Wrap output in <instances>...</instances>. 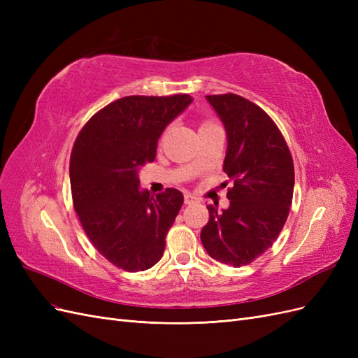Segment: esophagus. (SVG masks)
Segmentation results:
<instances>
[{
  "label": "esophagus",
  "instance_id": "esophagus-1",
  "mask_svg": "<svg viewBox=\"0 0 358 358\" xmlns=\"http://www.w3.org/2000/svg\"><path fill=\"white\" fill-rule=\"evenodd\" d=\"M183 201H185V204H191V203L196 201V197L191 196L189 192H187V194H185V197H183Z\"/></svg>",
  "mask_w": 358,
  "mask_h": 358
}]
</instances>
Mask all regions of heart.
Returning <instances> with one entry per match:
<instances>
[{"label":"heart","instance_id":"b5f03b06","mask_svg":"<svg viewBox=\"0 0 358 358\" xmlns=\"http://www.w3.org/2000/svg\"><path fill=\"white\" fill-rule=\"evenodd\" d=\"M208 125H210V124H203V125H201V128H203V127H208Z\"/></svg>","mask_w":358,"mask_h":358}]
</instances>
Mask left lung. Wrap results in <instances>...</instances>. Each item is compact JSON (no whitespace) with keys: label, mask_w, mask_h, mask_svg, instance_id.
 <instances>
[{"label":"left lung","mask_w":358,"mask_h":358,"mask_svg":"<svg viewBox=\"0 0 358 358\" xmlns=\"http://www.w3.org/2000/svg\"><path fill=\"white\" fill-rule=\"evenodd\" d=\"M227 134L224 171L233 180L230 204L208 206L201 230L208 254L222 264L252 263L273 245L288 218L294 166L285 140L270 116L236 94L206 95Z\"/></svg>","instance_id":"left-lung-1"}]
</instances>
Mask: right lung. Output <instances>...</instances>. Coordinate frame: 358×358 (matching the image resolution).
Here are the masks:
<instances>
[{
    "label": "right lung",
    "instance_id": "obj_1",
    "mask_svg": "<svg viewBox=\"0 0 358 358\" xmlns=\"http://www.w3.org/2000/svg\"><path fill=\"white\" fill-rule=\"evenodd\" d=\"M192 96H124L95 113L83 127L70 159L76 213L91 243L127 272L155 266L166 236L182 208L175 188L150 197L140 189L138 171L154 162L166 127Z\"/></svg>",
    "mask_w": 358,
    "mask_h": 358
}]
</instances>
